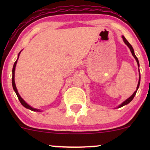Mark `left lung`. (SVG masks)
I'll list each match as a JSON object with an SVG mask.
<instances>
[{
    "instance_id": "left-lung-1",
    "label": "left lung",
    "mask_w": 150,
    "mask_h": 150,
    "mask_svg": "<svg viewBox=\"0 0 150 150\" xmlns=\"http://www.w3.org/2000/svg\"><path fill=\"white\" fill-rule=\"evenodd\" d=\"M123 37V42H125V44H126L127 46H128L129 47V49H130V51H131V53H132V56H133V57L135 58V60H136V61H137V65H138V66H140V65H139V61H138V59H137V58L136 57V56L135 55V53H134V50H133V49H132V46L130 45V43H129L128 41L126 40V39H125V38L123 37ZM140 77H139V82H138V85H137V89H136V91L135 92L133 93V94H132V95L131 96V97H130L128 98V99H127L126 100H125V101H123V103H122L119 106H118V108H120V107H122V106H125V105H126V104H129V103L130 102V101H131L132 99H133V98H134V97H135V95L136 94V92H137V89L139 88V86H140Z\"/></svg>"
}]
</instances>
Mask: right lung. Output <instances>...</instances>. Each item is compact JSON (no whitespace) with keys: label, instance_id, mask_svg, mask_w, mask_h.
Listing matches in <instances>:
<instances>
[{"label":"right lung","instance_id":"right-lung-1","mask_svg":"<svg viewBox=\"0 0 150 150\" xmlns=\"http://www.w3.org/2000/svg\"><path fill=\"white\" fill-rule=\"evenodd\" d=\"M20 53L18 54V58H19V56H20ZM18 59H17V61L15 62L14 63V65H13V77H12V84H13V89H14V91L16 93L17 96H18V98L19 99V100H20V103H21L22 105L23 106H25V108H29V109H30L31 111H39V109H37V108H34L32 107H31L30 105H28L27 104V103L25 102V101L23 100V99L20 97V94H19V93L18 92V89L16 88V86H15V66H16V64H17V62H18Z\"/></svg>","mask_w":150,"mask_h":150}]
</instances>
